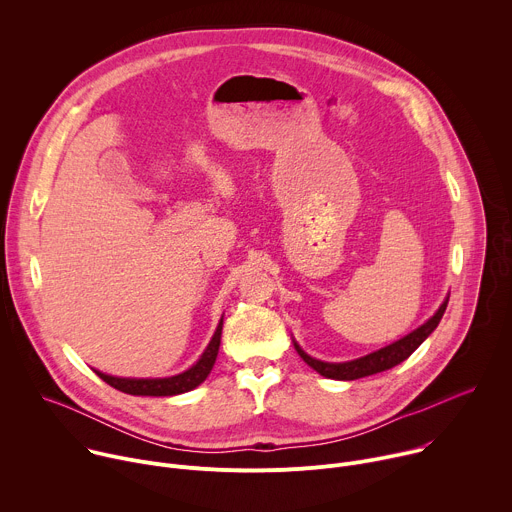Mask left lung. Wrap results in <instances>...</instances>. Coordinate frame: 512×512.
Returning <instances> with one entry per match:
<instances>
[{
  "instance_id": "8db88e82",
  "label": "left lung",
  "mask_w": 512,
  "mask_h": 512,
  "mask_svg": "<svg viewBox=\"0 0 512 512\" xmlns=\"http://www.w3.org/2000/svg\"><path fill=\"white\" fill-rule=\"evenodd\" d=\"M448 300H444V304L440 306V310H437L423 326H419L417 330H413L411 334L403 336L401 340L377 350V352H371L367 356H360L356 360H348V362H324V360H318V358H312L310 354H306L298 342H294L298 354L304 358V362L308 364V367H312L316 373H320L322 377L326 379H336V381H354V379H362V377H371V375H377V373H383V371H389L393 367H397V364H401L403 360H407L417 348L419 344L437 328V324H440L446 308H448Z\"/></svg>"
}]
</instances>
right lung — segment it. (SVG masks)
Here are the masks:
<instances>
[{
  "label": "right lung",
  "mask_w": 512,
  "mask_h": 512,
  "mask_svg": "<svg viewBox=\"0 0 512 512\" xmlns=\"http://www.w3.org/2000/svg\"><path fill=\"white\" fill-rule=\"evenodd\" d=\"M221 334H223V320L218 322L216 332L212 340L208 342L206 350L198 358L196 364L180 375L166 377V379H121V377H111L101 371H95L107 385L115 387L117 391H123L127 395H143V397H170V395H180L186 391L196 389L212 371L214 360L218 354V346H221Z\"/></svg>",
  "instance_id": "obj_1"
}]
</instances>
